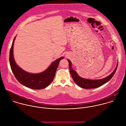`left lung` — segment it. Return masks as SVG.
I'll return each instance as SVG.
<instances>
[{
  "mask_svg": "<svg viewBox=\"0 0 126 126\" xmlns=\"http://www.w3.org/2000/svg\"><path fill=\"white\" fill-rule=\"evenodd\" d=\"M67 60L69 63V69H70V73L72 76V78L75 83L77 84L79 86L85 88V89H90V88H97L103 84H104L109 81H110L112 77H113V75L114 74L116 70L117 69V65H118V62L117 65L116 66L114 70L112 72L111 74H110L108 76L104 78L101 79H98V80H91V79H85L80 77L77 72L73 70L71 67V62L69 59H67Z\"/></svg>",
  "mask_w": 126,
  "mask_h": 126,
  "instance_id": "8db88e82",
  "label": "left lung"
}]
</instances>
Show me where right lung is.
<instances>
[{
  "mask_svg": "<svg viewBox=\"0 0 126 126\" xmlns=\"http://www.w3.org/2000/svg\"><path fill=\"white\" fill-rule=\"evenodd\" d=\"M16 36L13 40L10 51L9 61L12 70L20 84L33 89H42L49 86L54 80L61 57L53 62L46 70L38 73H32L20 68L15 62L14 56V45Z\"/></svg>",
  "mask_w": 126,
  "mask_h": 126,
  "instance_id": "obj_1",
  "label": "right lung"
}]
</instances>
